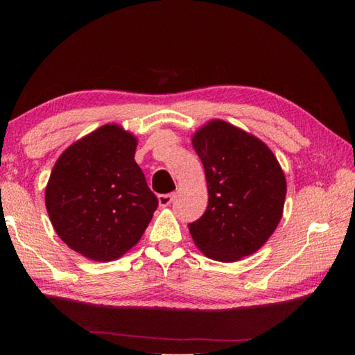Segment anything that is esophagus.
<instances>
[{"instance_id": "obj_1", "label": "esophagus", "mask_w": 355, "mask_h": 355, "mask_svg": "<svg viewBox=\"0 0 355 355\" xmlns=\"http://www.w3.org/2000/svg\"><path fill=\"white\" fill-rule=\"evenodd\" d=\"M172 201H173V193L158 195V205H160V207H168Z\"/></svg>"}]
</instances>
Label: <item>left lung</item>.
I'll list each match as a JSON object with an SVG mask.
<instances>
[{"label":"left lung","instance_id":"1","mask_svg":"<svg viewBox=\"0 0 355 355\" xmlns=\"http://www.w3.org/2000/svg\"><path fill=\"white\" fill-rule=\"evenodd\" d=\"M192 146L209 191L206 212L189 224L195 245L221 262L258 252L284 212L286 182L277 158L258 137L224 120L201 126Z\"/></svg>","mask_w":355,"mask_h":355}]
</instances>
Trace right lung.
I'll return each mask as SVG.
<instances>
[{"label": "right lung", "mask_w": 355, "mask_h": 355, "mask_svg": "<svg viewBox=\"0 0 355 355\" xmlns=\"http://www.w3.org/2000/svg\"><path fill=\"white\" fill-rule=\"evenodd\" d=\"M135 148L131 132L103 125L67 148L50 173V221L59 238L88 259H119L153 220L158 200L134 160Z\"/></svg>", "instance_id": "add662e5"}]
</instances>
